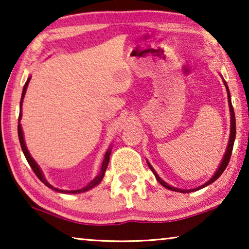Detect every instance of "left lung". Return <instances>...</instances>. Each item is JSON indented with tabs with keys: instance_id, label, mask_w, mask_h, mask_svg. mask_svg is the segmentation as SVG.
<instances>
[{
	"instance_id": "obj_1",
	"label": "left lung",
	"mask_w": 249,
	"mask_h": 249,
	"mask_svg": "<svg viewBox=\"0 0 249 249\" xmlns=\"http://www.w3.org/2000/svg\"><path fill=\"white\" fill-rule=\"evenodd\" d=\"M224 85H226L227 87V91H228V101H229V107H230V112H231V130H230V139H229V144H228V147H227V152H226V155H224V158L222 160V162H221V164L219 166V169L216 170V172L214 173V176L211 178L209 181L206 183H204L200 187H197V188H194V189H188V190H185V189H179V188H175V187L168 185V183L163 181V180L160 178L158 176V173L155 172V170L152 168V165L148 163V166L149 169L152 170L153 173H154V176L156 177V179H158V181L161 183L163 187H165V188H168L170 190H175V192H179V193H190V192H196V190H198L200 188H204V187L209 186L210 183H212L215 181V180L219 178V177L222 175L224 170L229 164V161H230V158H231V153H232V148H233V142H234V138H236V118H234V111H233V107H232V104H231V98H230V91H229V88H228L226 81H224Z\"/></svg>"
}]
</instances>
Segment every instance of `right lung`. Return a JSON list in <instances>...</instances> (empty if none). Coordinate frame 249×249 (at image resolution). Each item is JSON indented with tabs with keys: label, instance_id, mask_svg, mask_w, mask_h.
Here are the masks:
<instances>
[{
	"label": "right lung",
	"instance_id": "right-lung-1",
	"mask_svg": "<svg viewBox=\"0 0 249 249\" xmlns=\"http://www.w3.org/2000/svg\"><path fill=\"white\" fill-rule=\"evenodd\" d=\"M30 78H32V77H29L28 79H27L26 84H25V86H23L22 95H21V101H20V108H21L22 100H23V97H25V94H26V90H27V86H28V84H29V81H30ZM20 120H21V110H20V113H19V122H18V136H19V142H20V145H21L22 152H23V154H25V158H26V160H27V161H28V163H29L30 168L33 169L34 173H35V175L37 176V178H38V179L40 180V181H42V182L44 183V185L47 186V187H49V188H51V189L55 190V192H59V193H64V194H68V193H69V194H79V193H84V192H86V190H89L90 188H93V187H95L96 185H98V183H100V182L102 181V179H103V177H104L105 170H107V168L108 161H110L111 149H107V152L105 153V156H104L103 163H102V168H101V172H100V175H98V176L96 177V178H95V179L93 180V181H90L89 183H88V185H87L86 187H84V188H81V189H78V190H71V192H69V190H60V189H57V188H54L53 186H51L50 183L46 181L45 178H44V176H43L42 171H40V169H39L38 164H37V163H36L35 161H34V159L32 158V156H30L29 152H28V149H27V147H26V145H25V141H23L22 129H21V125H20Z\"/></svg>",
	"mask_w": 249,
	"mask_h": 249
}]
</instances>
